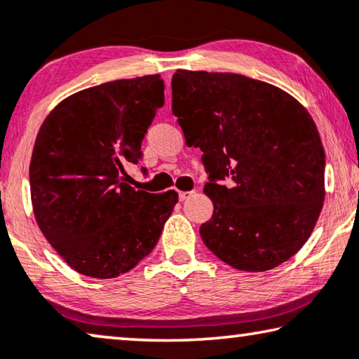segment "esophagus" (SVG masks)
<instances>
[{
	"label": "esophagus",
	"mask_w": 359,
	"mask_h": 359,
	"mask_svg": "<svg viewBox=\"0 0 359 359\" xmlns=\"http://www.w3.org/2000/svg\"><path fill=\"white\" fill-rule=\"evenodd\" d=\"M194 194V191H181L180 192V201H186V199H189V197Z\"/></svg>",
	"instance_id": "esophagus-1"
}]
</instances>
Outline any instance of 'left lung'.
<instances>
[{
  "instance_id": "1",
  "label": "left lung",
  "mask_w": 359,
  "mask_h": 359,
  "mask_svg": "<svg viewBox=\"0 0 359 359\" xmlns=\"http://www.w3.org/2000/svg\"><path fill=\"white\" fill-rule=\"evenodd\" d=\"M171 110L202 150L214 215L201 238L246 272L280 266L313 233L325 197V154L313 118L278 87L233 72L178 69Z\"/></svg>"
}]
</instances>
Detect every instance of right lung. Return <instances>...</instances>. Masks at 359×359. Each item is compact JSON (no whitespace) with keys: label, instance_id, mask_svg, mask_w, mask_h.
Instances as JSON below:
<instances>
[{"label":"right lung","instance_id":"right-lung-1","mask_svg":"<svg viewBox=\"0 0 359 359\" xmlns=\"http://www.w3.org/2000/svg\"><path fill=\"white\" fill-rule=\"evenodd\" d=\"M163 89L158 74L105 82L65 98L40 126L29 170L35 220L76 272H129L152 252L178 202L175 191L128 184Z\"/></svg>","mask_w":359,"mask_h":359}]
</instances>
